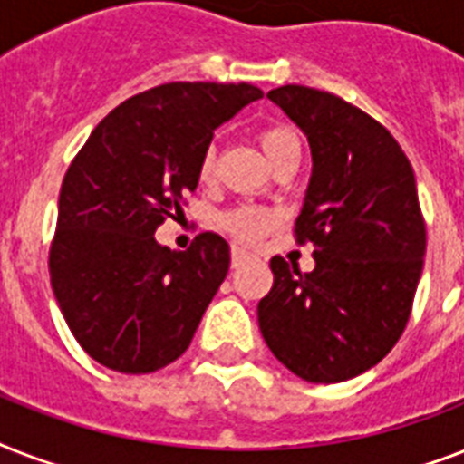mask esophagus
<instances>
[{"label":"esophagus","mask_w":464,"mask_h":464,"mask_svg":"<svg viewBox=\"0 0 464 464\" xmlns=\"http://www.w3.org/2000/svg\"><path fill=\"white\" fill-rule=\"evenodd\" d=\"M247 260H253V253L250 250H246V247H240V246H233L231 247V265L233 269H238L243 267Z\"/></svg>","instance_id":"obj_1"}]
</instances>
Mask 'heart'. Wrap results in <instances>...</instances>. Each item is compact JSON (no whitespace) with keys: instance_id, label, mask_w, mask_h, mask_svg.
<instances>
[{"instance_id":"heart-1","label":"heart","mask_w":464,"mask_h":464,"mask_svg":"<svg viewBox=\"0 0 464 464\" xmlns=\"http://www.w3.org/2000/svg\"><path fill=\"white\" fill-rule=\"evenodd\" d=\"M260 147L269 160H275L284 151L298 147V134L286 125H269L260 132ZM214 170H217V151H214V147H209L202 154L197 175L202 182H209L214 178ZM221 224L236 238L257 240L276 224V214L267 207H260V204H243L238 209L228 211Z\"/></svg>"}]
</instances>
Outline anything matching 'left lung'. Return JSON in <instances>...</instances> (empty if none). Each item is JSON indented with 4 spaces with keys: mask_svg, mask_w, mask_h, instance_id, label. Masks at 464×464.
<instances>
[{
    "mask_svg": "<svg viewBox=\"0 0 464 464\" xmlns=\"http://www.w3.org/2000/svg\"><path fill=\"white\" fill-rule=\"evenodd\" d=\"M267 98L308 140L296 236L315 246V269L272 257L275 284L257 323L291 373L349 381L373 368L410 320L426 255L414 170L381 122L339 96L289 83Z\"/></svg>",
    "mask_w": 464,
    "mask_h": 464,
    "instance_id": "obj_1",
    "label": "left lung"
}]
</instances>
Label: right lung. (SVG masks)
I'll use <instances>...</instances> for the list:
<instances>
[{"instance_id": "1", "label": "right lung", "mask_w": 464, "mask_h": 464, "mask_svg": "<svg viewBox=\"0 0 464 464\" xmlns=\"http://www.w3.org/2000/svg\"><path fill=\"white\" fill-rule=\"evenodd\" d=\"M257 98L253 83H163L118 105L72 160L50 282L69 330L98 363L154 373L189 346L228 275V243L199 233L175 253L154 233L197 189L214 130Z\"/></svg>"}]
</instances>
